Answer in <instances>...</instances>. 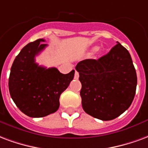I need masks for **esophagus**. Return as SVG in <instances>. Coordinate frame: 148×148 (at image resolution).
I'll return each mask as SVG.
<instances>
[{
	"instance_id": "esophagus-1",
	"label": "esophagus",
	"mask_w": 148,
	"mask_h": 148,
	"mask_svg": "<svg viewBox=\"0 0 148 148\" xmlns=\"http://www.w3.org/2000/svg\"><path fill=\"white\" fill-rule=\"evenodd\" d=\"M78 78H79V73L75 71V75H74V79H78Z\"/></svg>"
}]
</instances>
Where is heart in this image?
Wrapping results in <instances>:
<instances>
[{"label": "heart", "instance_id": "heart-1", "mask_svg": "<svg viewBox=\"0 0 148 148\" xmlns=\"http://www.w3.org/2000/svg\"><path fill=\"white\" fill-rule=\"evenodd\" d=\"M98 49H99L98 47H94L93 49H92V50H91V53H93V52L96 51V50H98Z\"/></svg>", "mask_w": 148, "mask_h": 148}]
</instances>
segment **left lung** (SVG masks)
Returning a JSON list of instances; mask_svg holds the SVG:
<instances>
[{"mask_svg": "<svg viewBox=\"0 0 148 148\" xmlns=\"http://www.w3.org/2000/svg\"><path fill=\"white\" fill-rule=\"evenodd\" d=\"M117 43L98 60L86 59L75 66L82 84L83 109L102 121L114 119L129 109L137 84L130 53Z\"/></svg>", "mask_w": 148, "mask_h": 148, "instance_id": "left-lung-1", "label": "left lung"}]
</instances>
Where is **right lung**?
Returning a JSON list of instances; mask_svg holds the SVG:
<instances>
[{"mask_svg": "<svg viewBox=\"0 0 148 148\" xmlns=\"http://www.w3.org/2000/svg\"><path fill=\"white\" fill-rule=\"evenodd\" d=\"M43 38L28 43L16 56L11 68L9 92L23 113L31 117L53 114L60 106L59 99L74 77L75 71L62 74L56 68L46 69L35 62V56L47 46Z\"/></svg>", "mask_w": 148, "mask_h": 148, "instance_id": "right-lung-1", "label": "right lung"}]
</instances>
